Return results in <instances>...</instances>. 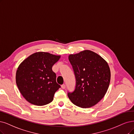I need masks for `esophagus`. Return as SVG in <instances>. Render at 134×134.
<instances>
[{"instance_id": "esophagus-1", "label": "esophagus", "mask_w": 134, "mask_h": 134, "mask_svg": "<svg viewBox=\"0 0 134 134\" xmlns=\"http://www.w3.org/2000/svg\"><path fill=\"white\" fill-rule=\"evenodd\" d=\"M61 88H62V89H64V88H66V85H64V84H63V85H61Z\"/></svg>"}]
</instances>
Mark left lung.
<instances>
[{
    "instance_id": "1",
    "label": "left lung",
    "mask_w": 134,
    "mask_h": 134,
    "mask_svg": "<svg viewBox=\"0 0 134 134\" xmlns=\"http://www.w3.org/2000/svg\"><path fill=\"white\" fill-rule=\"evenodd\" d=\"M76 77V88L68 97L74 104L82 108L92 107L104 97L110 81V70L107 61L98 54L84 50L68 56Z\"/></svg>"
}]
</instances>
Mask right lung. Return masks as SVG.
Returning <instances> with one entry per match:
<instances>
[{
    "label": "right lung",
    "instance_id": "1",
    "mask_svg": "<svg viewBox=\"0 0 134 134\" xmlns=\"http://www.w3.org/2000/svg\"><path fill=\"white\" fill-rule=\"evenodd\" d=\"M61 56L48 52L34 53L20 64L16 73V83L20 92L30 103L42 106L51 103L61 87L56 82L52 68Z\"/></svg>",
    "mask_w": 134,
    "mask_h": 134
}]
</instances>
